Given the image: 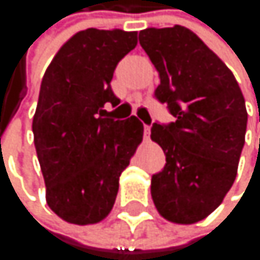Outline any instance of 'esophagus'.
<instances>
[{
	"mask_svg": "<svg viewBox=\"0 0 260 260\" xmlns=\"http://www.w3.org/2000/svg\"><path fill=\"white\" fill-rule=\"evenodd\" d=\"M143 129H145V137L148 139V137H149V134H151V126H149V124H145V126H143Z\"/></svg>",
	"mask_w": 260,
	"mask_h": 260,
	"instance_id": "1",
	"label": "esophagus"
}]
</instances>
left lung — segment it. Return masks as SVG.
Wrapping results in <instances>:
<instances>
[{
  "mask_svg": "<svg viewBox=\"0 0 260 260\" xmlns=\"http://www.w3.org/2000/svg\"><path fill=\"white\" fill-rule=\"evenodd\" d=\"M139 40L156 67V98L175 117L154 123L151 140L167 164L153 175L151 197L168 221L193 224L221 204L237 176L248 114L224 62L184 26L148 27Z\"/></svg>",
  "mask_w": 260,
  "mask_h": 260,
  "instance_id": "8db88e82",
  "label": "left lung"
}]
</instances>
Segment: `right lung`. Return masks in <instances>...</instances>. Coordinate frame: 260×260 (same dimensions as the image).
I'll return each instance as SVG.
<instances>
[{
	"mask_svg": "<svg viewBox=\"0 0 260 260\" xmlns=\"http://www.w3.org/2000/svg\"><path fill=\"white\" fill-rule=\"evenodd\" d=\"M137 45V32L88 27L68 39L48 65L32 120L46 203L62 220L93 224L112 211L118 181L143 139L137 117L104 118L117 106L111 81Z\"/></svg>",
	"mask_w": 260,
	"mask_h": 260,
	"instance_id": "add662e5",
	"label": "right lung"
}]
</instances>
